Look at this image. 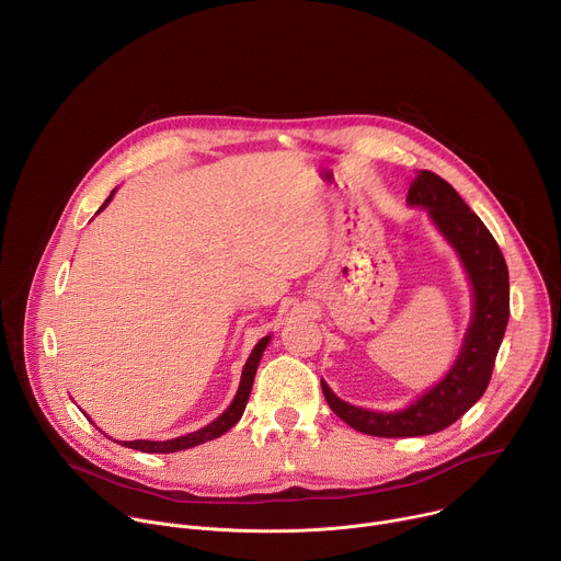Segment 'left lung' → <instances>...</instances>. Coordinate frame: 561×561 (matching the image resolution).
I'll return each instance as SVG.
<instances>
[{
  "label": "left lung",
  "mask_w": 561,
  "mask_h": 561,
  "mask_svg": "<svg viewBox=\"0 0 561 561\" xmlns=\"http://www.w3.org/2000/svg\"><path fill=\"white\" fill-rule=\"evenodd\" d=\"M407 202L428 208L431 219L457 251L472 284V319L448 375L404 411L375 413L351 407L322 379V392L335 415L375 437H422L455 424L486 392L511 312L506 260L491 230L457 191L439 175L422 171Z\"/></svg>",
  "instance_id": "8db88e82"
}]
</instances>
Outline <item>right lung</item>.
<instances>
[{"label": "right lung", "instance_id": "add662e5", "mask_svg": "<svg viewBox=\"0 0 561 561\" xmlns=\"http://www.w3.org/2000/svg\"><path fill=\"white\" fill-rule=\"evenodd\" d=\"M115 191L108 195V199L102 204L100 210L106 208V204L113 199ZM98 210V213H100ZM271 337H264L257 342V346L253 348L244 370H242V381H239V388H237V394L230 402V407L215 420L210 422L208 426L195 431V433H188L184 437H175V439H169V442H148V439H135V442H117L126 448H133V450H141V453H178V450H186V448H193L197 444H204V442H210L215 437H221L226 431H230L239 417L244 415V409H247V402L251 397V388H253V381H255V373H257V366H260V359H262V353L266 351Z\"/></svg>", "mask_w": 561, "mask_h": 561}]
</instances>
